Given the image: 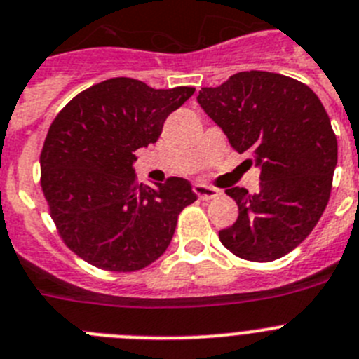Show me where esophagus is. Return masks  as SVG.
Returning <instances> with one entry per match:
<instances>
[{"mask_svg": "<svg viewBox=\"0 0 359 359\" xmlns=\"http://www.w3.org/2000/svg\"><path fill=\"white\" fill-rule=\"evenodd\" d=\"M193 191H195L196 196H198L200 200H212L219 195V189H216V187L209 186V184H202V182L195 184V186H193Z\"/></svg>", "mask_w": 359, "mask_h": 359, "instance_id": "esophagus-1", "label": "esophagus"}]
</instances>
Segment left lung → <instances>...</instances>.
<instances>
[{
	"label": "left lung",
	"mask_w": 359,
	"mask_h": 359,
	"mask_svg": "<svg viewBox=\"0 0 359 359\" xmlns=\"http://www.w3.org/2000/svg\"><path fill=\"white\" fill-rule=\"evenodd\" d=\"M230 145L260 168V189L230 187L239 205L219 239L233 255L271 262L299 246L323 216L338 145L319 97L301 81L264 70L237 72L196 97Z\"/></svg>",
	"instance_id": "left-lung-1"
}]
</instances>
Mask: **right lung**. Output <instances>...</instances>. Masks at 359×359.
I'll list each match as a JSON object with an SVG mask.
<instances>
[{"instance_id":"right-lung-1","label":"right lung","mask_w":359,"mask_h":359,"mask_svg":"<svg viewBox=\"0 0 359 359\" xmlns=\"http://www.w3.org/2000/svg\"><path fill=\"white\" fill-rule=\"evenodd\" d=\"M193 93L113 78L56 115L40 154L42 191L63 243L83 260L130 273L170 246L180 210L196 195L180 177L156 187L136 182L134 152L156 143L164 120Z\"/></svg>"}]
</instances>
